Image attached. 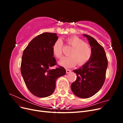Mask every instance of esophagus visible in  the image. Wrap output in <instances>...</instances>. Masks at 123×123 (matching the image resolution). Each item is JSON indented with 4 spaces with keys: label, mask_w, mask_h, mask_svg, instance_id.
Returning <instances> with one entry per match:
<instances>
[{
    "label": "esophagus",
    "mask_w": 123,
    "mask_h": 123,
    "mask_svg": "<svg viewBox=\"0 0 123 123\" xmlns=\"http://www.w3.org/2000/svg\"><path fill=\"white\" fill-rule=\"evenodd\" d=\"M71 72V70L70 69H66V73L68 74V73H70Z\"/></svg>",
    "instance_id": "esophagus-1"
}]
</instances>
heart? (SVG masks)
<instances>
[{
  "instance_id": "b5f03b06",
  "label": "heart",
  "mask_w": 123,
  "mask_h": 123,
  "mask_svg": "<svg viewBox=\"0 0 123 123\" xmlns=\"http://www.w3.org/2000/svg\"><path fill=\"white\" fill-rule=\"evenodd\" d=\"M66 42L72 47L70 50L69 56L62 57L58 62V64L66 68H70L75 66H82L87 63L92 56V49L91 46L79 37L73 36L66 39ZM62 43L57 40L52 47L53 54L56 57L61 58L62 56Z\"/></svg>"
}]
</instances>
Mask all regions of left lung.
<instances>
[{
    "label": "left lung",
    "instance_id": "obj_1",
    "mask_svg": "<svg viewBox=\"0 0 123 123\" xmlns=\"http://www.w3.org/2000/svg\"><path fill=\"white\" fill-rule=\"evenodd\" d=\"M88 40L92 49V56L87 63L73 70L76 80L71 85L73 93L83 98H90L97 93L105 80L108 60L103 47L92 37L83 34Z\"/></svg>",
    "mask_w": 123,
    "mask_h": 123
}]
</instances>
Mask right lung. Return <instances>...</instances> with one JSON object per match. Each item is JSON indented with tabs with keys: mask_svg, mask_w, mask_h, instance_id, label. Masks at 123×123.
<instances>
[{
	"mask_svg": "<svg viewBox=\"0 0 123 123\" xmlns=\"http://www.w3.org/2000/svg\"><path fill=\"white\" fill-rule=\"evenodd\" d=\"M58 39L56 33L45 32L35 37L29 43L23 54L21 73L26 86L32 93L46 98L53 93L58 77L65 75V69L56 65L52 47Z\"/></svg>",
	"mask_w": 123,
	"mask_h": 123,
	"instance_id": "1",
	"label": "right lung"
}]
</instances>
